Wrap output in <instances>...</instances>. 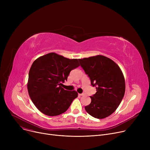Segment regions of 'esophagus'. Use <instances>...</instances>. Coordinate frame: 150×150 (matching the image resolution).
<instances>
[{"label":"esophagus","mask_w":150,"mask_h":150,"mask_svg":"<svg viewBox=\"0 0 150 150\" xmlns=\"http://www.w3.org/2000/svg\"><path fill=\"white\" fill-rule=\"evenodd\" d=\"M85 95L84 93H81V94H79V96H84Z\"/></svg>","instance_id":"obj_1"}]
</instances>
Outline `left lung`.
Wrapping results in <instances>:
<instances>
[{
  "instance_id": "obj_1",
  "label": "left lung",
  "mask_w": 150,
  "mask_h": 150,
  "mask_svg": "<svg viewBox=\"0 0 150 150\" xmlns=\"http://www.w3.org/2000/svg\"><path fill=\"white\" fill-rule=\"evenodd\" d=\"M88 75L96 93L90 97L91 102L85 106L89 115L101 119L111 115L119 107L125 92V81L119 66L110 58L96 55L78 59Z\"/></svg>"
}]
</instances>
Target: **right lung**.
I'll use <instances>...</instances> for the list:
<instances>
[{"instance_id": "add662e5", "label": "right lung", "mask_w": 150, "mask_h": 150, "mask_svg": "<svg viewBox=\"0 0 150 150\" xmlns=\"http://www.w3.org/2000/svg\"><path fill=\"white\" fill-rule=\"evenodd\" d=\"M80 66L78 59H69L56 53L37 58L28 74L29 96L37 109L45 115L56 116L65 112L78 97L75 91L61 87L72 70Z\"/></svg>"}]
</instances>
